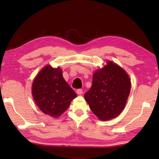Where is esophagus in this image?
Returning <instances> with one entry per match:
<instances>
[{
  "instance_id": "34e87169",
  "label": "esophagus",
  "mask_w": 159,
  "mask_h": 159,
  "mask_svg": "<svg viewBox=\"0 0 159 159\" xmlns=\"http://www.w3.org/2000/svg\"><path fill=\"white\" fill-rule=\"evenodd\" d=\"M76 93H77V94L78 95H81V94H83V90L82 89H78L77 90H76Z\"/></svg>"
}]
</instances>
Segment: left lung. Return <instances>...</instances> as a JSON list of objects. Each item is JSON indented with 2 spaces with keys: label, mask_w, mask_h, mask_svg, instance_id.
Wrapping results in <instances>:
<instances>
[{
  "label": "left lung",
  "mask_w": 159,
  "mask_h": 159,
  "mask_svg": "<svg viewBox=\"0 0 159 159\" xmlns=\"http://www.w3.org/2000/svg\"><path fill=\"white\" fill-rule=\"evenodd\" d=\"M130 91V79L119 66L108 61L95 71L90 89L84 98L92 111L102 120L118 116L126 104Z\"/></svg>",
  "instance_id": "8db88e82"
}]
</instances>
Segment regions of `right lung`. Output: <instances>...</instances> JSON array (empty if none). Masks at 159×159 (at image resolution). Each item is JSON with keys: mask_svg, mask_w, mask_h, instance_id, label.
<instances>
[{"mask_svg": "<svg viewBox=\"0 0 159 159\" xmlns=\"http://www.w3.org/2000/svg\"><path fill=\"white\" fill-rule=\"evenodd\" d=\"M32 95L40 109L54 118L62 114L76 97L64 79L61 69L50 66H45L34 79Z\"/></svg>", "mask_w": 159, "mask_h": 159, "instance_id": "right-lung-1", "label": "right lung"}]
</instances>
